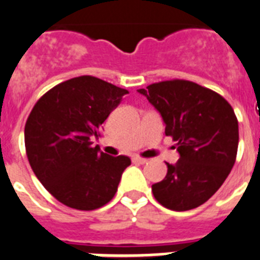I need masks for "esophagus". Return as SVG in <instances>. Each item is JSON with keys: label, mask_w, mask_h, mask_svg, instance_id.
<instances>
[{"label": "esophagus", "mask_w": 260, "mask_h": 260, "mask_svg": "<svg viewBox=\"0 0 260 260\" xmlns=\"http://www.w3.org/2000/svg\"><path fill=\"white\" fill-rule=\"evenodd\" d=\"M133 162H134V164H138V165H143L147 162V159H145V158H141V156H133Z\"/></svg>", "instance_id": "obj_1"}]
</instances>
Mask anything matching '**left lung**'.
Masks as SVG:
<instances>
[{"instance_id":"left-lung-1","label":"left lung","mask_w":260,"mask_h":260,"mask_svg":"<svg viewBox=\"0 0 260 260\" xmlns=\"http://www.w3.org/2000/svg\"><path fill=\"white\" fill-rule=\"evenodd\" d=\"M138 93L159 113L179 154L177 164H166L164 181L151 186L154 198L174 211L203 205L235 164L239 132L233 107L215 91L183 79L153 83Z\"/></svg>"}]
</instances>
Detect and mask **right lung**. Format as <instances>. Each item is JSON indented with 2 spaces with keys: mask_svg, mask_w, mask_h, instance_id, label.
Instances as JSON below:
<instances>
[{
  "mask_svg": "<svg viewBox=\"0 0 260 260\" xmlns=\"http://www.w3.org/2000/svg\"><path fill=\"white\" fill-rule=\"evenodd\" d=\"M125 89L82 76L41 96L25 125V147L38 181L55 199L77 210H95L110 202L126 155L111 156L93 146L102 123L119 105Z\"/></svg>",
  "mask_w": 260,
  "mask_h": 260,
  "instance_id": "add662e5",
  "label": "right lung"
}]
</instances>
